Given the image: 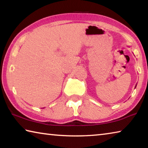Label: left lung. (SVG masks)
<instances>
[{
  "mask_svg": "<svg viewBox=\"0 0 148 148\" xmlns=\"http://www.w3.org/2000/svg\"><path fill=\"white\" fill-rule=\"evenodd\" d=\"M136 86H135V88H136Z\"/></svg>",
  "mask_w": 148,
  "mask_h": 148,
  "instance_id": "1",
  "label": "left lung"
}]
</instances>
